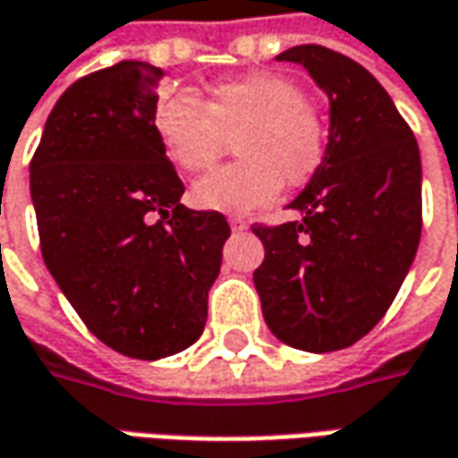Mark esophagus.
I'll list each match as a JSON object with an SVG mask.
<instances>
[{
	"mask_svg": "<svg viewBox=\"0 0 458 458\" xmlns=\"http://www.w3.org/2000/svg\"><path fill=\"white\" fill-rule=\"evenodd\" d=\"M228 223H230V228L235 230V233H243V230L248 228V220H245V217H241V215H233Z\"/></svg>",
	"mask_w": 458,
	"mask_h": 458,
	"instance_id": "esophagus-1",
	"label": "esophagus"
}]
</instances>
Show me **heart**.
<instances>
[{
    "instance_id": "1",
    "label": "heart",
    "mask_w": 458,
    "mask_h": 458,
    "mask_svg": "<svg viewBox=\"0 0 458 458\" xmlns=\"http://www.w3.org/2000/svg\"><path fill=\"white\" fill-rule=\"evenodd\" d=\"M154 131L169 162L199 174L230 149L238 162L195 182L192 202L217 213H253L268 205L281 182L301 184L322 165L327 126L296 81L253 72L215 86L205 98L172 93L154 111Z\"/></svg>"
}]
</instances>
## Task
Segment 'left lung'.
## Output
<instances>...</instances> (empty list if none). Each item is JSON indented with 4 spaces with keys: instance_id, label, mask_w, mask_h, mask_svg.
Segmentation results:
<instances>
[{
    "instance_id": "left-lung-1",
    "label": "left lung",
    "mask_w": 458,
    "mask_h": 458,
    "mask_svg": "<svg viewBox=\"0 0 458 458\" xmlns=\"http://www.w3.org/2000/svg\"><path fill=\"white\" fill-rule=\"evenodd\" d=\"M329 96V144L293 199L299 220L253 225L266 259L253 271L268 329L304 352L355 344L383 319L420 241V154L387 90L352 57L296 45Z\"/></svg>"
}]
</instances>
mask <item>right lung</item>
<instances>
[{
    "instance_id": "1",
    "label": "right lung",
    "mask_w": 458,
    "mask_h": 458,
    "mask_svg": "<svg viewBox=\"0 0 458 458\" xmlns=\"http://www.w3.org/2000/svg\"><path fill=\"white\" fill-rule=\"evenodd\" d=\"M165 72L121 60L75 81L30 162L42 259L88 329L121 355L159 360L205 329L228 220L180 202L154 131Z\"/></svg>"
}]
</instances>
